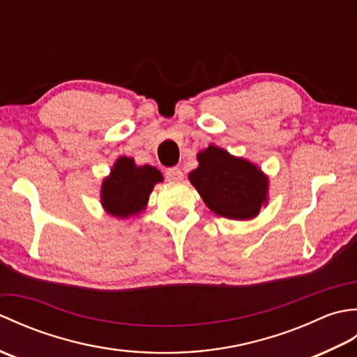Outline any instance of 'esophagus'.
<instances>
[{
  "label": "esophagus",
  "mask_w": 357,
  "mask_h": 357,
  "mask_svg": "<svg viewBox=\"0 0 357 357\" xmlns=\"http://www.w3.org/2000/svg\"><path fill=\"white\" fill-rule=\"evenodd\" d=\"M167 178H169V181H173V183L174 181H183L184 173L179 167H172V169L167 170Z\"/></svg>",
  "instance_id": "obj_1"
}]
</instances>
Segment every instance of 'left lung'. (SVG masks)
<instances>
[{
	"label": "left lung",
	"instance_id": "8db88e82",
	"mask_svg": "<svg viewBox=\"0 0 357 357\" xmlns=\"http://www.w3.org/2000/svg\"><path fill=\"white\" fill-rule=\"evenodd\" d=\"M198 167L188 181L215 215L248 221L268 204V176L245 158L210 144L196 155Z\"/></svg>",
	"mask_w": 357,
	"mask_h": 357
}]
</instances>
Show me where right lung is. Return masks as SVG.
Wrapping results in <instances>:
<instances>
[{"instance_id":"obj_1","label":"right lung","mask_w":357,"mask_h":357,"mask_svg":"<svg viewBox=\"0 0 357 357\" xmlns=\"http://www.w3.org/2000/svg\"><path fill=\"white\" fill-rule=\"evenodd\" d=\"M164 176L156 167L136 165L133 158L119 156L102 179L100 199L105 213L118 219L138 216L147 208L150 193Z\"/></svg>"}]
</instances>
